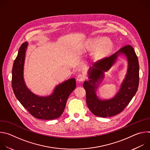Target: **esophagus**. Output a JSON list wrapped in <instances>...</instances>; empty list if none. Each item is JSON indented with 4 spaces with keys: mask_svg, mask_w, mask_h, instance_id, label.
I'll return each instance as SVG.
<instances>
[{
    "mask_svg": "<svg viewBox=\"0 0 150 150\" xmlns=\"http://www.w3.org/2000/svg\"><path fill=\"white\" fill-rule=\"evenodd\" d=\"M85 79V76L84 75H82V74H79L78 76H77V78H76V80L79 82H83V81Z\"/></svg>",
    "mask_w": 150,
    "mask_h": 150,
    "instance_id": "1",
    "label": "esophagus"
}]
</instances>
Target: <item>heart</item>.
<instances>
[{"label": "heart", "mask_w": 150, "mask_h": 150, "mask_svg": "<svg viewBox=\"0 0 150 150\" xmlns=\"http://www.w3.org/2000/svg\"><path fill=\"white\" fill-rule=\"evenodd\" d=\"M104 41V40L103 39L94 40L91 42V46L92 48H96L98 46H100ZM111 49H112V46L109 42H104V43L100 46L98 50L97 51V53H96L97 57L98 58H101L102 57L105 56L109 53Z\"/></svg>", "instance_id": "obj_1"}]
</instances>
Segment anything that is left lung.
I'll return each mask as SVG.
<instances>
[{"mask_svg": "<svg viewBox=\"0 0 150 150\" xmlns=\"http://www.w3.org/2000/svg\"><path fill=\"white\" fill-rule=\"evenodd\" d=\"M120 53L125 54L129 62L126 78L119 93L113 99L101 101L95 95L98 86L96 82L103 77V72L108 70ZM88 75L90 79L85 81L83 86L86 91L87 104L90 111L94 115L102 117L117 115L130 103L138 88L139 63L134 48L131 45H126L110 56L100 59L90 68Z\"/></svg>", "mask_w": 150, "mask_h": 150, "instance_id": "left-lung-1", "label": "left lung"}]
</instances>
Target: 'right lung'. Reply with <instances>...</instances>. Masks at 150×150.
Returning <instances> with one entry per match:
<instances>
[{
	"instance_id": "right-lung-1",
	"label": "right lung",
	"mask_w": 150,
	"mask_h": 150,
	"mask_svg": "<svg viewBox=\"0 0 150 150\" xmlns=\"http://www.w3.org/2000/svg\"><path fill=\"white\" fill-rule=\"evenodd\" d=\"M28 43L24 42L20 46L14 60L12 72V87L16 98L34 117L52 120L63 113L68 98L76 87L74 78L64 82L54 90L50 96L38 97L32 93L26 87L23 78L25 54Z\"/></svg>"
}]
</instances>
